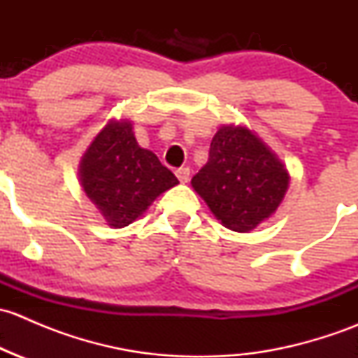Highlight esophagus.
<instances>
[{"instance_id":"obj_1","label":"esophagus","mask_w":358,"mask_h":358,"mask_svg":"<svg viewBox=\"0 0 358 358\" xmlns=\"http://www.w3.org/2000/svg\"><path fill=\"white\" fill-rule=\"evenodd\" d=\"M176 176L182 183H187L190 180V169L189 168H180L176 169Z\"/></svg>"}]
</instances>
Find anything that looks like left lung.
Masks as SVG:
<instances>
[{"label": "left lung", "mask_w": 358, "mask_h": 358, "mask_svg": "<svg viewBox=\"0 0 358 358\" xmlns=\"http://www.w3.org/2000/svg\"><path fill=\"white\" fill-rule=\"evenodd\" d=\"M192 187L234 232H249L275 213L289 187L279 157L246 126H222Z\"/></svg>", "instance_id": "8db88e82"}]
</instances>
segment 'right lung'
Listing matches in <instances>:
<instances>
[{
    "label": "right lung",
    "instance_id": "add662e5",
    "mask_svg": "<svg viewBox=\"0 0 358 358\" xmlns=\"http://www.w3.org/2000/svg\"><path fill=\"white\" fill-rule=\"evenodd\" d=\"M79 180L106 222L122 229L178 183L152 150L142 149L131 121H109L79 162Z\"/></svg>",
    "mask_w": 358,
    "mask_h": 358
}]
</instances>
